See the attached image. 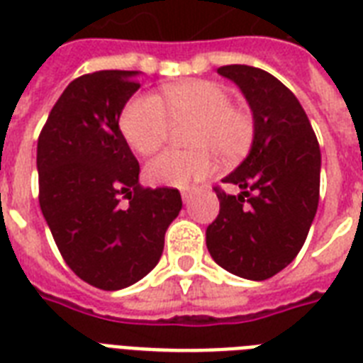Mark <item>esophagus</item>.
Returning <instances> with one entry per match:
<instances>
[{"label": "esophagus", "mask_w": 363, "mask_h": 363, "mask_svg": "<svg viewBox=\"0 0 363 363\" xmlns=\"http://www.w3.org/2000/svg\"><path fill=\"white\" fill-rule=\"evenodd\" d=\"M181 198L184 203H190V199H192V190H182Z\"/></svg>", "instance_id": "obj_1"}]
</instances>
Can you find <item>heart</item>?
Instances as JSON below:
<instances>
[{
	"label": "heart",
	"mask_w": 363,
	"mask_h": 363,
	"mask_svg": "<svg viewBox=\"0 0 363 363\" xmlns=\"http://www.w3.org/2000/svg\"><path fill=\"white\" fill-rule=\"evenodd\" d=\"M196 121L190 145L196 150H165L145 167V175L160 186L184 188L213 171V154L233 164L245 158L256 139L252 111L233 104L232 92L209 79L167 84L162 98L141 94L121 115L124 139L135 152H156L169 137L173 122Z\"/></svg>",
	"instance_id": "1"
}]
</instances>
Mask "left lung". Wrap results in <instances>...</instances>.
I'll return each mask as SVG.
<instances>
[{
	"instance_id": "1",
	"label": "left lung",
	"mask_w": 363,
	"mask_h": 363,
	"mask_svg": "<svg viewBox=\"0 0 363 363\" xmlns=\"http://www.w3.org/2000/svg\"><path fill=\"white\" fill-rule=\"evenodd\" d=\"M256 116L247 160L222 182L239 196L215 192L220 211L207 228V248L233 275L265 281L303 247L320 198V147L303 107L279 79L250 65H222Z\"/></svg>"
}]
</instances>
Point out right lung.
<instances>
[{
  "instance_id": "1",
  "label": "right lung",
  "mask_w": 363,
  "mask_h": 363,
  "mask_svg": "<svg viewBox=\"0 0 363 363\" xmlns=\"http://www.w3.org/2000/svg\"><path fill=\"white\" fill-rule=\"evenodd\" d=\"M135 75L105 69L77 77L37 139L43 216L65 264L99 290H121L150 273L182 207L177 188L139 184V162L118 128L125 101L141 86Z\"/></svg>"
}]
</instances>
